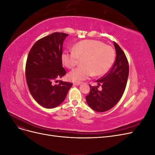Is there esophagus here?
Masks as SVG:
<instances>
[{"instance_id": "obj_1", "label": "esophagus", "mask_w": 155, "mask_h": 155, "mask_svg": "<svg viewBox=\"0 0 155 155\" xmlns=\"http://www.w3.org/2000/svg\"><path fill=\"white\" fill-rule=\"evenodd\" d=\"M80 83H81V82H74L73 83V85H80Z\"/></svg>"}]
</instances>
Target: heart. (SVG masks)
I'll return each mask as SVG.
<instances>
[{
    "instance_id": "obj_1",
    "label": "heart",
    "mask_w": 155,
    "mask_h": 155,
    "mask_svg": "<svg viewBox=\"0 0 155 155\" xmlns=\"http://www.w3.org/2000/svg\"><path fill=\"white\" fill-rule=\"evenodd\" d=\"M83 59V66L72 70L68 78L73 81L85 80L94 75L101 76L112 67L115 59V52L110 46L96 40H84L78 42L72 50H64L61 55L63 64L72 68Z\"/></svg>"
}]
</instances>
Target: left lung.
Instances as JSON below:
<instances>
[{
  "label": "left lung",
  "instance_id": "obj_1",
  "mask_svg": "<svg viewBox=\"0 0 155 155\" xmlns=\"http://www.w3.org/2000/svg\"><path fill=\"white\" fill-rule=\"evenodd\" d=\"M116 51V61L111 69L105 76L96 81L97 85L91 86L86 96L88 105L96 112H105L116 105L122 96L129 76L128 60L124 51L114 41ZM102 87L101 90L98 88Z\"/></svg>",
  "mask_w": 155,
  "mask_h": 155
}]
</instances>
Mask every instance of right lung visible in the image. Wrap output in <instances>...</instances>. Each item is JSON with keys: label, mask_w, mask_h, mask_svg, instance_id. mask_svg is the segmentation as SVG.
I'll use <instances>...</instances> for the list:
<instances>
[{"label": "right lung", "mask_w": 155, "mask_h": 155, "mask_svg": "<svg viewBox=\"0 0 155 155\" xmlns=\"http://www.w3.org/2000/svg\"><path fill=\"white\" fill-rule=\"evenodd\" d=\"M68 35L54 32L36 41L28 55L25 75L32 97L46 109L58 107L64 100L72 83L59 80L67 74L63 67V44Z\"/></svg>", "instance_id": "1"}]
</instances>
